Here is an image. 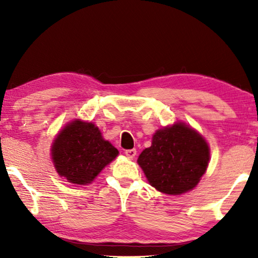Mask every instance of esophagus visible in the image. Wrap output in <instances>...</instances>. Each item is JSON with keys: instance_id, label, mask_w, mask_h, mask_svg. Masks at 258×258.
<instances>
[{"instance_id": "1", "label": "esophagus", "mask_w": 258, "mask_h": 258, "mask_svg": "<svg viewBox=\"0 0 258 258\" xmlns=\"http://www.w3.org/2000/svg\"><path fill=\"white\" fill-rule=\"evenodd\" d=\"M125 155L128 157V158H134L135 156H137V149H128V150H125Z\"/></svg>"}]
</instances>
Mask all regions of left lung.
<instances>
[{"instance_id": "8db88e82", "label": "left lung", "mask_w": 258, "mask_h": 258, "mask_svg": "<svg viewBox=\"0 0 258 258\" xmlns=\"http://www.w3.org/2000/svg\"><path fill=\"white\" fill-rule=\"evenodd\" d=\"M208 161L206 141L182 123L157 131L151 147L138 159L150 184L167 195L194 189L206 172Z\"/></svg>"}]
</instances>
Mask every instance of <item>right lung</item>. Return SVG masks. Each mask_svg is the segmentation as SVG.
Instances as JSON below:
<instances>
[{
  "mask_svg": "<svg viewBox=\"0 0 258 258\" xmlns=\"http://www.w3.org/2000/svg\"><path fill=\"white\" fill-rule=\"evenodd\" d=\"M118 150L101 137L92 123L68 124L52 146V159L59 175L75 184H87L102 171Z\"/></svg>",
  "mask_w": 258,
  "mask_h": 258,
  "instance_id": "add662e5",
  "label": "right lung"
}]
</instances>
